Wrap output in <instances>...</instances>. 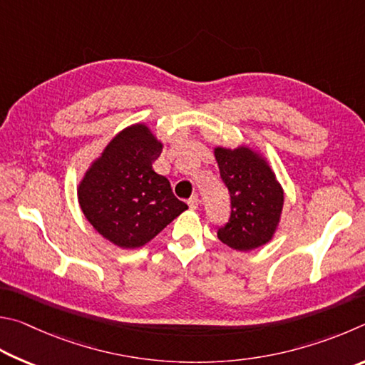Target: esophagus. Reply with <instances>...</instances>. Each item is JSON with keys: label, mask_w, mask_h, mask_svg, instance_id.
<instances>
[{"label": "esophagus", "mask_w": 365, "mask_h": 365, "mask_svg": "<svg viewBox=\"0 0 365 365\" xmlns=\"http://www.w3.org/2000/svg\"><path fill=\"white\" fill-rule=\"evenodd\" d=\"M189 207L192 208V210H195V208H199V203H200V199H199V195H192L189 199Z\"/></svg>", "instance_id": "1"}]
</instances>
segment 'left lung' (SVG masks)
I'll return each mask as SVG.
<instances>
[{"instance_id": "obj_1", "label": "left lung", "mask_w": 365, "mask_h": 365, "mask_svg": "<svg viewBox=\"0 0 365 365\" xmlns=\"http://www.w3.org/2000/svg\"><path fill=\"white\" fill-rule=\"evenodd\" d=\"M220 175L231 195V218L218 239L239 252H250L272 239L284 207V189L266 160L250 147H216Z\"/></svg>"}]
</instances>
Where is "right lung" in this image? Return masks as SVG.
I'll use <instances>...</instances> for the list:
<instances>
[{"label": "right lung", "mask_w": 365, "mask_h": 365, "mask_svg": "<svg viewBox=\"0 0 365 365\" xmlns=\"http://www.w3.org/2000/svg\"><path fill=\"white\" fill-rule=\"evenodd\" d=\"M163 144L143 123L125 128L96 158L78 186L85 218L120 248H139L163 231L187 205L152 163Z\"/></svg>", "instance_id": "right-lung-1"}]
</instances>
